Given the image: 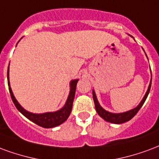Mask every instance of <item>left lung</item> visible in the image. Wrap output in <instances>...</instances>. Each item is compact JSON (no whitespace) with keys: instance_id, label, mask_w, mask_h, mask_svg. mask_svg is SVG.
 Segmentation results:
<instances>
[{"instance_id":"1","label":"left lung","mask_w":159,"mask_h":159,"mask_svg":"<svg viewBox=\"0 0 159 159\" xmlns=\"http://www.w3.org/2000/svg\"><path fill=\"white\" fill-rule=\"evenodd\" d=\"M147 56V55H146ZM152 73V72H151ZM151 84H152V78H151V82L149 84V86H148V89L146 94H145L144 97L142 98V100L140 102L138 106L133 108V109L129 110V111H127V112H125V113H110V112H107L105 109H103L102 107L100 106V104L97 101V96L95 94V91H93V100H94V103H95V107H96V110H97V113L100 115V117H102L104 120H106L107 122L113 123V124H123V123H125L129 120L133 118L135 116L136 113H138V111L141 109V107H142V105L144 104L145 101L147 99L148 97V94H149V91H150V89H151Z\"/></svg>"}]
</instances>
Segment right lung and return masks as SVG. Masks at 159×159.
Masks as SVG:
<instances>
[{"mask_svg": "<svg viewBox=\"0 0 159 159\" xmlns=\"http://www.w3.org/2000/svg\"><path fill=\"white\" fill-rule=\"evenodd\" d=\"M79 80H73L70 82V91L68 95V99L64 106L58 111L56 112H49V113H33L30 112H28L24 109V107H22L20 104L18 103V101L16 100V98L13 96L12 91H11V86H10V81H9V66L7 69V83L8 87H9V91L11 95V100L13 102L15 107H17V109L23 115L26 117L27 119L31 120L32 122L38 125L41 126L43 128H53L56 126L60 125L61 124L65 122L68 119V118L70 115V113L72 111V107H73V102L75 99V91H76V85Z\"/></svg>", "mask_w": 159, "mask_h": 159, "instance_id": "right-lung-1", "label": "right lung"}]
</instances>
